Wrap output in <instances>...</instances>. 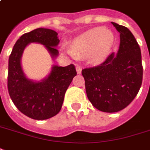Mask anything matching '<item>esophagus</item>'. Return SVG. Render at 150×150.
<instances>
[{
	"mask_svg": "<svg viewBox=\"0 0 150 150\" xmlns=\"http://www.w3.org/2000/svg\"><path fill=\"white\" fill-rule=\"evenodd\" d=\"M76 73H77V74H81V73L82 68H81V66H76Z\"/></svg>",
	"mask_w": 150,
	"mask_h": 150,
	"instance_id": "34e87169",
	"label": "esophagus"
}]
</instances>
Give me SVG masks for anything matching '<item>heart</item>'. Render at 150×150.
<instances>
[{"label":"heart","instance_id":"heart-1","mask_svg":"<svg viewBox=\"0 0 150 150\" xmlns=\"http://www.w3.org/2000/svg\"><path fill=\"white\" fill-rule=\"evenodd\" d=\"M114 35L104 28L90 29L74 39L69 54L75 58L92 54V58L99 61L105 58L114 43Z\"/></svg>","mask_w":150,"mask_h":150}]
</instances>
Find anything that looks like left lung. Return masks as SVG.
<instances>
[{
  "label": "left lung",
  "mask_w": 150,
  "mask_h": 150,
  "mask_svg": "<svg viewBox=\"0 0 150 150\" xmlns=\"http://www.w3.org/2000/svg\"><path fill=\"white\" fill-rule=\"evenodd\" d=\"M120 33L116 54L100 65L82 69L89 101L103 112H117L129 105L140 89L143 68L139 45L130 31L111 22Z\"/></svg>",
  "instance_id": "1"
}]
</instances>
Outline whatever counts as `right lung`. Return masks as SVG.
<instances>
[{"instance_id":"add662e5","label":"right lung","mask_w":150,"mask_h":150,"mask_svg":"<svg viewBox=\"0 0 150 150\" xmlns=\"http://www.w3.org/2000/svg\"><path fill=\"white\" fill-rule=\"evenodd\" d=\"M58 33L51 29L37 28L23 34L13 47L8 59V90L18 110L29 118L44 120L60 111L66 90L76 75L73 64L65 67L53 66L50 74L41 81H33L24 75L21 57L31 42L44 45L52 58L58 55Z\"/></svg>"}]
</instances>
